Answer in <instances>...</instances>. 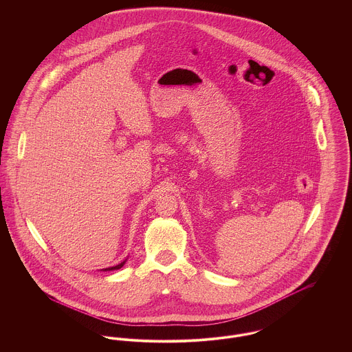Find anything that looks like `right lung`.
I'll return each mask as SVG.
<instances>
[{"instance_id":"1","label":"right lung","mask_w":352,"mask_h":352,"mask_svg":"<svg viewBox=\"0 0 352 352\" xmlns=\"http://www.w3.org/2000/svg\"><path fill=\"white\" fill-rule=\"evenodd\" d=\"M124 263H126V260L124 261H122L120 264H118V265H115V267H109V268H104L102 271H112V270H119V268H122L123 265H124Z\"/></svg>"}]
</instances>
